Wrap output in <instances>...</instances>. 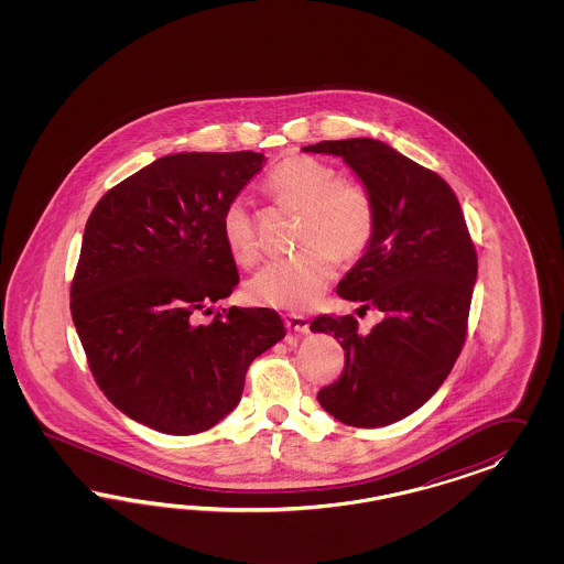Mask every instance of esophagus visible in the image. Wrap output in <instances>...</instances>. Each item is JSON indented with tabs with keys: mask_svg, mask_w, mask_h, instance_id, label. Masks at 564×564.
<instances>
[{
	"mask_svg": "<svg viewBox=\"0 0 564 564\" xmlns=\"http://www.w3.org/2000/svg\"><path fill=\"white\" fill-rule=\"evenodd\" d=\"M285 326L293 330V333H297V335H306L307 330H310V321H307L306 316H302V314H288L285 316Z\"/></svg>",
	"mask_w": 564,
	"mask_h": 564,
	"instance_id": "esophagus-1",
	"label": "esophagus"
}]
</instances>
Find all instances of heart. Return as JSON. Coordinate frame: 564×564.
Returning a JSON list of instances; mask_svg holds the SVG:
<instances>
[{
  "mask_svg": "<svg viewBox=\"0 0 564 564\" xmlns=\"http://www.w3.org/2000/svg\"><path fill=\"white\" fill-rule=\"evenodd\" d=\"M264 188L276 203L302 213L300 254L267 262L246 285L250 302L300 312L314 306L335 274V260H358L376 234V203L358 182L321 159L295 154L274 167ZM221 231L229 254L252 264L260 254L257 225L243 200L225 206Z\"/></svg>",
  "mask_w": 564,
  "mask_h": 564,
  "instance_id": "1",
  "label": "heart"
}]
</instances>
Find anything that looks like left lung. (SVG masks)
Listing matches in <instances>:
<instances>
[{"label": "left lung", "instance_id": "1", "mask_svg": "<svg viewBox=\"0 0 564 564\" xmlns=\"http://www.w3.org/2000/svg\"><path fill=\"white\" fill-rule=\"evenodd\" d=\"M304 153L343 156L375 198V239L337 293L382 314L366 335L351 314L312 321L345 351L341 376L318 391V403L347 426H389L420 410L462 354L476 246L451 186L389 144L323 140Z\"/></svg>", "mask_w": 564, "mask_h": 564}]
</instances>
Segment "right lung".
<instances>
[{
	"mask_svg": "<svg viewBox=\"0 0 564 564\" xmlns=\"http://www.w3.org/2000/svg\"><path fill=\"white\" fill-rule=\"evenodd\" d=\"M262 163L252 151L167 154L109 189L86 221L72 321L102 394L144 426H215L238 405L250 364L285 337L269 307L203 321L238 285L223 210Z\"/></svg>",
	"mask_w": 564,
	"mask_h": 564,
	"instance_id": "add662e5",
	"label": "right lung"
}]
</instances>
